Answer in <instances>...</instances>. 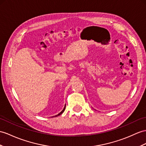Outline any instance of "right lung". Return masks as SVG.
<instances>
[{
  "label": "right lung",
  "instance_id": "add662e5",
  "mask_svg": "<svg viewBox=\"0 0 146 146\" xmlns=\"http://www.w3.org/2000/svg\"><path fill=\"white\" fill-rule=\"evenodd\" d=\"M65 108H66V105H65V106H64V109L62 110V111H61V112H60L59 113V114H58V115H55L54 116L56 117V116H59V115H61V114H62V113L64 112V110H65ZM54 116H52V117H54Z\"/></svg>",
  "mask_w": 146,
  "mask_h": 146
}]
</instances>
